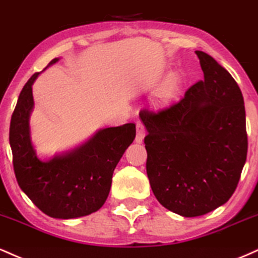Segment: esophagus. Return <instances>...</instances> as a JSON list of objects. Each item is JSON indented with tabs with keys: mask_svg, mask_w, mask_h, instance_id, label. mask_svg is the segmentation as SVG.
<instances>
[{
	"mask_svg": "<svg viewBox=\"0 0 258 258\" xmlns=\"http://www.w3.org/2000/svg\"><path fill=\"white\" fill-rule=\"evenodd\" d=\"M145 135H146V129H145V125L141 122H138V123H136V138H135V141L138 142V144H141V142L144 141Z\"/></svg>",
	"mask_w": 258,
	"mask_h": 258,
	"instance_id": "esophagus-1",
	"label": "esophagus"
}]
</instances>
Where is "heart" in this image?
<instances>
[{
    "mask_svg": "<svg viewBox=\"0 0 258 258\" xmlns=\"http://www.w3.org/2000/svg\"><path fill=\"white\" fill-rule=\"evenodd\" d=\"M176 86H177V80H176V77H175V76H170V77H169L165 82L166 90H170V92H171V90H174L175 88H176Z\"/></svg>",
    "mask_w": 258,
    "mask_h": 258,
    "instance_id": "1",
    "label": "heart"
}]
</instances>
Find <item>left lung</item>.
I'll return each instance as SVG.
<instances>
[{
	"instance_id": "left-lung-1",
	"label": "left lung",
	"mask_w": 258,
	"mask_h": 258,
	"mask_svg": "<svg viewBox=\"0 0 258 258\" xmlns=\"http://www.w3.org/2000/svg\"><path fill=\"white\" fill-rule=\"evenodd\" d=\"M204 80L170 107L141 110L146 126V170L163 207L183 217L202 216L231 198L247 154L241 90L213 56L196 50Z\"/></svg>"
}]
</instances>
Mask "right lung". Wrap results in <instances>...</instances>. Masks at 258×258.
<instances>
[{"label":"right lung","mask_w":258,"mask_h":258,"mask_svg":"<svg viewBox=\"0 0 258 258\" xmlns=\"http://www.w3.org/2000/svg\"><path fill=\"white\" fill-rule=\"evenodd\" d=\"M57 61L55 57L48 66ZM38 75L26 82L12 114L9 144L15 177L21 190L48 216L62 220L87 216L107 199L114 169L135 139V124L100 129L74 150L41 160L30 132L35 104L32 84Z\"/></svg>","instance_id":"add662e5"}]
</instances>
